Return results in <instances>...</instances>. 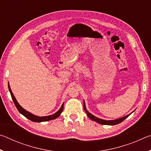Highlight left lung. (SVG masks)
I'll return each mask as SVG.
<instances>
[{"mask_svg": "<svg viewBox=\"0 0 151 151\" xmlns=\"http://www.w3.org/2000/svg\"><path fill=\"white\" fill-rule=\"evenodd\" d=\"M84 110H85L86 114H87V116L90 118L91 120H93V121L97 122L99 124H105V125H115L117 124H119L121 123V122H122L124 121V119H126L128 116H129L130 114H128V115L123 116V117H121V118L118 119H116V120H112V121H106V120H103V119H99V118H97L95 116H94L91 113H90L86 109V106H85V101H84Z\"/></svg>", "mask_w": 151, "mask_h": 151, "instance_id": "obj_1", "label": "left lung"}]
</instances>
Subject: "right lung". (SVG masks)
Listing matches in <instances>:
<instances>
[{
  "mask_svg": "<svg viewBox=\"0 0 151 151\" xmlns=\"http://www.w3.org/2000/svg\"><path fill=\"white\" fill-rule=\"evenodd\" d=\"M8 86H9V89L10 93H11V95L12 100H13L14 103L15 104V106H16L17 109H18V111H19L20 114H22V115H24L25 117H26V118L29 119V120H30V121H32L33 122H44V121H50V120L57 119L60 116L61 112H62L63 111L64 103L62 104V106H61L60 109L58 110V111L57 112H55V113L53 114H51V115L46 116H38L34 115V114L30 113V112H29V111H26V110L24 109L20 105L19 103L17 102V101L16 100V99H15L13 93H12V92L11 91V87H10L9 83L8 84Z\"/></svg>",
  "mask_w": 151,
  "mask_h": 151,
  "instance_id": "obj_1",
  "label": "right lung"
}]
</instances>
